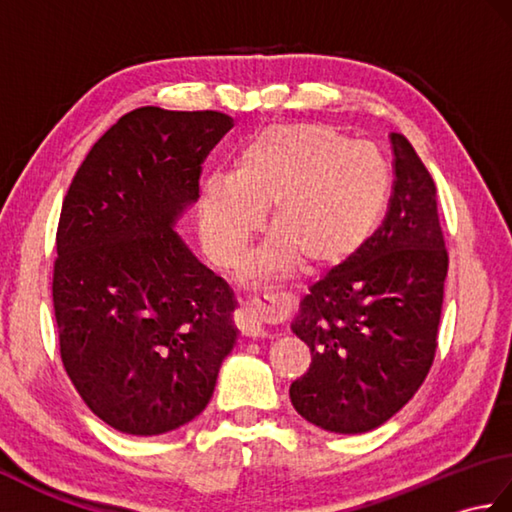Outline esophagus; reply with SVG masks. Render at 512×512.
<instances>
[{
	"label": "esophagus",
	"instance_id": "1",
	"mask_svg": "<svg viewBox=\"0 0 512 512\" xmlns=\"http://www.w3.org/2000/svg\"><path fill=\"white\" fill-rule=\"evenodd\" d=\"M281 310V303L268 295V292H255L253 297L244 299L239 303V310L235 314L237 328L242 330L244 336H264L266 334V321Z\"/></svg>",
	"mask_w": 512,
	"mask_h": 512
}]
</instances>
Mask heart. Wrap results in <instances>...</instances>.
Returning a JSON list of instances; mask_svg holds the SVG:
<instances>
[{"label": "heart", "mask_w": 512, "mask_h": 512, "mask_svg": "<svg viewBox=\"0 0 512 512\" xmlns=\"http://www.w3.org/2000/svg\"><path fill=\"white\" fill-rule=\"evenodd\" d=\"M387 198L389 167L378 149L325 125H270L239 147L233 176L202 182V235L217 262L231 266L270 204L275 233L255 266L281 270L301 259L328 268L365 242Z\"/></svg>", "instance_id": "b5f03b06"}]
</instances>
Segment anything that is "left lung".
<instances>
[{
	"label": "left lung",
	"instance_id": "8db88e82",
	"mask_svg": "<svg viewBox=\"0 0 512 512\" xmlns=\"http://www.w3.org/2000/svg\"><path fill=\"white\" fill-rule=\"evenodd\" d=\"M389 140L396 182L383 226L310 286L290 323L312 352L310 369L290 385V402L332 433L387 422L436 356L449 268L436 184L405 136Z\"/></svg>",
	"mask_w": 512,
	"mask_h": 512
}]
</instances>
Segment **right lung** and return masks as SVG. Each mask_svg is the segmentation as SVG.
I'll use <instances>...</instances> for the list:
<instances>
[{"instance_id":"1","label":"right lung","mask_w":512,"mask_h":512,"mask_svg":"<svg viewBox=\"0 0 512 512\" xmlns=\"http://www.w3.org/2000/svg\"><path fill=\"white\" fill-rule=\"evenodd\" d=\"M231 123L220 112H129L63 200L52 279L61 361L85 405L129 436L200 416L237 343L233 290L176 231Z\"/></svg>"}]
</instances>
